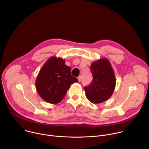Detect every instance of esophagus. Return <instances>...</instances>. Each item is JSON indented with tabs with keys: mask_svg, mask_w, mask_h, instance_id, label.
Returning <instances> with one entry per match:
<instances>
[{
	"mask_svg": "<svg viewBox=\"0 0 149 149\" xmlns=\"http://www.w3.org/2000/svg\"><path fill=\"white\" fill-rule=\"evenodd\" d=\"M81 79H82V76L81 75H79L78 77V80L79 82H81Z\"/></svg>",
	"mask_w": 149,
	"mask_h": 149,
	"instance_id": "obj_1",
	"label": "esophagus"
}]
</instances>
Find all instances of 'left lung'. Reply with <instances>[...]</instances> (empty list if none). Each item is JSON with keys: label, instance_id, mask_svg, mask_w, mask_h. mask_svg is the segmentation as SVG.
I'll list each match as a JSON object with an SVG mask.
<instances>
[{"label": "left lung", "instance_id": "left-lung-1", "mask_svg": "<svg viewBox=\"0 0 149 149\" xmlns=\"http://www.w3.org/2000/svg\"><path fill=\"white\" fill-rule=\"evenodd\" d=\"M93 79L88 87L84 88L87 99L94 104L102 103L113 94L116 87V78L108 59L101 58L91 63Z\"/></svg>", "mask_w": 149, "mask_h": 149}]
</instances>
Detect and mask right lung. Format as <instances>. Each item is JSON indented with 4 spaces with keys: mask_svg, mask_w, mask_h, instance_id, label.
<instances>
[{
    "mask_svg": "<svg viewBox=\"0 0 149 149\" xmlns=\"http://www.w3.org/2000/svg\"><path fill=\"white\" fill-rule=\"evenodd\" d=\"M65 60L50 57L42 66L35 81L39 95L46 102L57 104L64 98L71 85L78 79L71 74Z\"/></svg>",
    "mask_w": 149,
    "mask_h": 149,
    "instance_id": "1",
    "label": "right lung"
}]
</instances>
